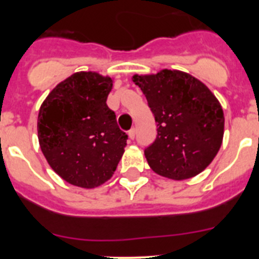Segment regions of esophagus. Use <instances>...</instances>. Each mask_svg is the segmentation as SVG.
I'll return each mask as SVG.
<instances>
[{"label":"esophagus","mask_w":259,"mask_h":259,"mask_svg":"<svg viewBox=\"0 0 259 259\" xmlns=\"http://www.w3.org/2000/svg\"><path fill=\"white\" fill-rule=\"evenodd\" d=\"M127 135H129V139H132V140L134 139V138H135V129H134V127L129 130V133H127Z\"/></svg>","instance_id":"1"}]
</instances>
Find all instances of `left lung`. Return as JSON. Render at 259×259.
<instances>
[{
    "label": "left lung",
    "instance_id": "obj_1",
    "mask_svg": "<svg viewBox=\"0 0 259 259\" xmlns=\"http://www.w3.org/2000/svg\"><path fill=\"white\" fill-rule=\"evenodd\" d=\"M155 117L158 135L145 149L149 166L173 180L193 178L213 161L224 134L221 103L200 80L179 70L132 77Z\"/></svg>",
    "mask_w": 259,
    "mask_h": 259
}]
</instances>
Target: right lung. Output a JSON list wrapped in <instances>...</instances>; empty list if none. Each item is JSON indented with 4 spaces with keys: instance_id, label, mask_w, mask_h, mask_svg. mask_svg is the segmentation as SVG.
<instances>
[{
    "instance_id": "add662e5",
    "label": "right lung",
    "mask_w": 259,
    "mask_h": 259,
    "mask_svg": "<svg viewBox=\"0 0 259 259\" xmlns=\"http://www.w3.org/2000/svg\"><path fill=\"white\" fill-rule=\"evenodd\" d=\"M113 83L99 72H75L40 106L41 151L52 170L75 187L93 189L108 182L124 154L127 135L106 105Z\"/></svg>"
}]
</instances>
